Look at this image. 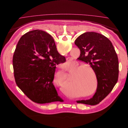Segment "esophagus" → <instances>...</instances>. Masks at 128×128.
Listing matches in <instances>:
<instances>
[{
  "instance_id": "obj_1",
  "label": "esophagus",
  "mask_w": 128,
  "mask_h": 128,
  "mask_svg": "<svg viewBox=\"0 0 128 128\" xmlns=\"http://www.w3.org/2000/svg\"><path fill=\"white\" fill-rule=\"evenodd\" d=\"M66 60H67V62H69V61H70V59H69V58H67V59H66Z\"/></svg>"
}]
</instances>
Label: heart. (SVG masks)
<instances>
[{
    "mask_svg": "<svg viewBox=\"0 0 128 128\" xmlns=\"http://www.w3.org/2000/svg\"><path fill=\"white\" fill-rule=\"evenodd\" d=\"M75 69L77 70L75 75L72 78L70 88H75L79 94H82L81 96H88L94 94L96 90L98 84L97 77H96L94 69L89 66H84L80 64H76ZM61 74L64 80L66 74L64 72H62ZM94 81L96 88L94 89Z\"/></svg>",
    "mask_w": 128,
    "mask_h": 128,
    "instance_id": "obj_1",
    "label": "heart"
}]
</instances>
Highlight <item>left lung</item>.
I'll list each match as a JSON object with an SVG mask.
<instances>
[{
  "label": "left lung",
  "mask_w": 128,
  "mask_h": 128,
  "mask_svg": "<svg viewBox=\"0 0 128 128\" xmlns=\"http://www.w3.org/2000/svg\"><path fill=\"white\" fill-rule=\"evenodd\" d=\"M75 44L80 51L77 59L90 64L98 81L96 91L93 98L77 102L94 105L108 95L118 82V57L111 42L97 32H87L80 34L75 40Z\"/></svg>",
  "instance_id": "1"
}]
</instances>
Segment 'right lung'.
Returning a JSON list of instances; mask_svg holds the SVG:
<instances>
[{"mask_svg": "<svg viewBox=\"0 0 128 128\" xmlns=\"http://www.w3.org/2000/svg\"><path fill=\"white\" fill-rule=\"evenodd\" d=\"M65 61V57L58 53L50 34L40 30L31 31L21 37L14 53L15 82L34 102H63L53 81L56 64Z\"/></svg>", "mask_w": 128, "mask_h": 128, "instance_id": "add662e5", "label": "right lung"}]
</instances>
